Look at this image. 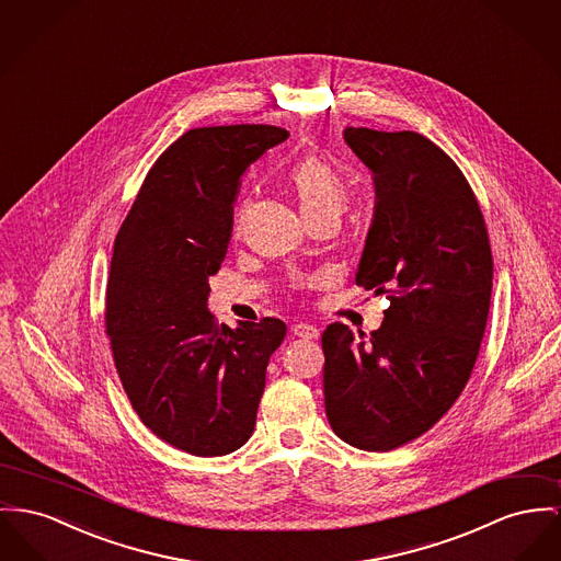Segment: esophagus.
<instances>
[{"instance_id":"34e87169","label":"esophagus","mask_w":561,"mask_h":561,"mask_svg":"<svg viewBox=\"0 0 561 561\" xmlns=\"http://www.w3.org/2000/svg\"><path fill=\"white\" fill-rule=\"evenodd\" d=\"M294 336L304 337V340H317L321 336V332H319V328H314L310 323H298V325H294Z\"/></svg>"}]
</instances>
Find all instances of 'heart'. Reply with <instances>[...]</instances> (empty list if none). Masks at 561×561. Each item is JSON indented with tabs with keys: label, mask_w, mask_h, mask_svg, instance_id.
Instances as JSON below:
<instances>
[{
	"label": "heart",
	"mask_w": 561,
	"mask_h": 561,
	"mask_svg": "<svg viewBox=\"0 0 561 561\" xmlns=\"http://www.w3.org/2000/svg\"><path fill=\"white\" fill-rule=\"evenodd\" d=\"M287 183L298 199L304 219L317 215L340 217L348 206V188L344 181L328 161L319 157H304L298 161L291 168Z\"/></svg>",
	"instance_id": "1"
}]
</instances>
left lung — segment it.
I'll return each mask as SVG.
<instances>
[{
	"label": "left lung",
	"mask_w": 561,
	"mask_h": 561,
	"mask_svg": "<svg viewBox=\"0 0 561 561\" xmlns=\"http://www.w3.org/2000/svg\"><path fill=\"white\" fill-rule=\"evenodd\" d=\"M376 206L355 283L389 308L364 340L323 332L325 412L362 450L402 447L461 396L485 334L493 260L481 206L447 152L416 131L346 127Z\"/></svg>",
	"instance_id": "left-lung-1"
}]
</instances>
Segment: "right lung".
Returning <instances> with one entry per match:
<instances>
[{
    "label": "right lung",
    "mask_w": 561,
    "mask_h": 561,
    "mask_svg": "<svg viewBox=\"0 0 561 561\" xmlns=\"http://www.w3.org/2000/svg\"><path fill=\"white\" fill-rule=\"evenodd\" d=\"M289 138L274 125L188 129L150 168L114 240L106 334L123 389L154 436L197 457L242 447L287 325H219L208 278L231 238L244 170Z\"/></svg>",
    "instance_id": "right-lung-1"
}]
</instances>
